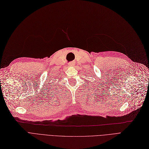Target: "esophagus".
<instances>
[{
    "label": "esophagus",
    "instance_id": "34e87169",
    "mask_svg": "<svg viewBox=\"0 0 149 149\" xmlns=\"http://www.w3.org/2000/svg\"><path fill=\"white\" fill-rule=\"evenodd\" d=\"M74 65H75L74 61H71V62L69 63V66H74Z\"/></svg>",
    "mask_w": 149,
    "mask_h": 149
}]
</instances>
